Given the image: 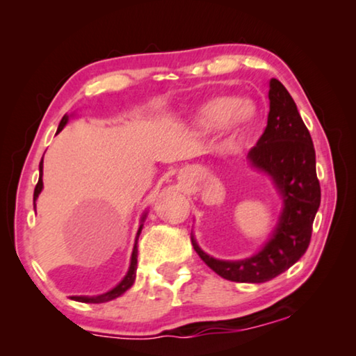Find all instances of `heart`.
<instances>
[{
	"label": "heart",
	"mask_w": 356,
	"mask_h": 356,
	"mask_svg": "<svg viewBox=\"0 0 356 356\" xmlns=\"http://www.w3.org/2000/svg\"><path fill=\"white\" fill-rule=\"evenodd\" d=\"M256 118L257 110L252 102L234 95H218L197 108L195 124L202 131L222 127L231 135H240L256 122Z\"/></svg>",
	"instance_id": "obj_1"
}]
</instances>
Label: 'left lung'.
<instances>
[{
    "mask_svg": "<svg viewBox=\"0 0 356 356\" xmlns=\"http://www.w3.org/2000/svg\"><path fill=\"white\" fill-rule=\"evenodd\" d=\"M270 111L262 136L248 152L251 165L267 172L282 196V213L272 237L257 254L243 261H220L206 254L191 237L193 248L221 278L265 282L286 272L308 250L312 222L321 206L316 150L309 130L282 83L270 80Z\"/></svg>",
    "mask_w": 356,
    "mask_h": 356,
    "instance_id": "left-lung-1",
    "label": "left lung"
}]
</instances>
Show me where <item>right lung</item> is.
<instances>
[{
  "label": "right lung",
  "mask_w": 356,
  "mask_h": 356,
  "mask_svg": "<svg viewBox=\"0 0 356 356\" xmlns=\"http://www.w3.org/2000/svg\"><path fill=\"white\" fill-rule=\"evenodd\" d=\"M67 120H69V116H67V114H65V116L61 119V122H59V127H58L56 134H59V131L64 129V125L67 124ZM42 168H44V159H42L40 163H39V182H38V185H35V188H34V210H35V200H38V197H39L40 191H42V186H44V182H42ZM144 220H146V213L143 215L141 222ZM141 229H143V225H140V229H138L135 246H134V252H131V261H130L129 272H127V275L124 276V280L120 281L116 287L111 289V291H108L106 293L97 295V297H70V298L75 300V301H81V303H105V301H110V300L118 298L125 291H129V289L134 286L135 278H136V264H138V246H136V243H138V237H140V234H141Z\"/></svg>",
  "instance_id": "right-lung-1"
}]
</instances>
